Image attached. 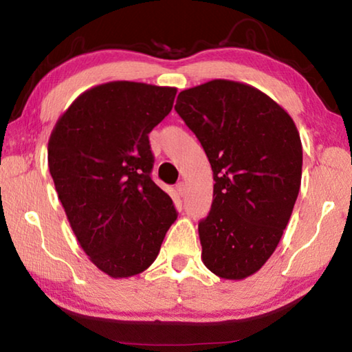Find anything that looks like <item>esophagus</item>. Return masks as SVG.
<instances>
[{"label": "esophagus", "instance_id": "esophagus-1", "mask_svg": "<svg viewBox=\"0 0 352 352\" xmlns=\"http://www.w3.org/2000/svg\"><path fill=\"white\" fill-rule=\"evenodd\" d=\"M175 189H177V194L180 195V197H183V194H184V190H186V188H184V183L183 182H180L175 186Z\"/></svg>", "mask_w": 352, "mask_h": 352}]
</instances>
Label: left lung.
Returning a JSON list of instances; mask_svg holds the SVG:
<instances>
[{
	"mask_svg": "<svg viewBox=\"0 0 352 352\" xmlns=\"http://www.w3.org/2000/svg\"><path fill=\"white\" fill-rule=\"evenodd\" d=\"M175 110L216 182L211 211L199 223L201 261L219 278L252 276L276 250L301 186L294 119L258 88L225 79L183 90Z\"/></svg>",
	"mask_w": 352,
	"mask_h": 352,
	"instance_id": "1",
	"label": "left lung"
}]
</instances>
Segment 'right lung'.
<instances>
[{"label": "right lung", "instance_id": "right-lung-1", "mask_svg": "<svg viewBox=\"0 0 352 352\" xmlns=\"http://www.w3.org/2000/svg\"><path fill=\"white\" fill-rule=\"evenodd\" d=\"M177 88L116 80L82 93L58 118L47 166L68 222L100 272L129 278L157 259L177 211L151 178L148 133Z\"/></svg>", "mask_w": 352, "mask_h": 352}]
</instances>
